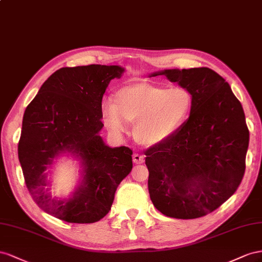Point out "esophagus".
<instances>
[{"instance_id": "obj_1", "label": "esophagus", "mask_w": 262, "mask_h": 262, "mask_svg": "<svg viewBox=\"0 0 262 262\" xmlns=\"http://www.w3.org/2000/svg\"><path fill=\"white\" fill-rule=\"evenodd\" d=\"M133 161H134V163H136V164L143 163L144 162V157L141 155H138V154H134L133 155Z\"/></svg>"}]
</instances>
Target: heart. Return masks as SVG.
Returning <instances> with one entry per match:
<instances>
[{"instance_id":"1","label":"heart","mask_w":262,"mask_h":262,"mask_svg":"<svg viewBox=\"0 0 262 262\" xmlns=\"http://www.w3.org/2000/svg\"><path fill=\"white\" fill-rule=\"evenodd\" d=\"M192 98L185 89H164L149 83H133L119 88L114 102L103 101L101 118L115 136L128 132L135 123L134 136L141 146L157 147L167 141L188 118Z\"/></svg>"}]
</instances>
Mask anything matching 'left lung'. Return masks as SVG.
Returning a JSON list of instances; mask_svg holds the SVG:
<instances>
[{"label":"left lung","instance_id":"1","mask_svg":"<svg viewBox=\"0 0 262 262\" xmlns=\"http://www.w3.org/2000/svg\"><path fill=\"white\" fill-rule=\"evenodd\" d=\"M163 76L192 98L186 122L163 144L145 152L148 190L168 217L205 216L241 184L249 144L245 113L227 82L210 68L164 69Z\"/></svg>","mask_w":262,"mask_h":262}]
</instances>
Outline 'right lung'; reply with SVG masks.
I'll use <instances>...</instances> for the list:
<instances>
[{
  "instance_id": "obj_1",
  "label": "right lung",
  "mask_w": 262,
  "mask_h": 262,
  "mask_svg": "<svg viewBox=\"0 0 262 262\" xmlns=\"http://www.w3.org/2000/svg\"><path fill=\"white\" fill-rule=\"evenodd\" d=\"M124 72L121 66L105 64L61 68L43 82L25 110L18 143L25 183L41 210L59 220H102L118 184L132 171L130 149L112 148L101 136L103 94ZM64 155L79 161V181L68 196L52 197L48 176Z\"/></svg>"
}]
</instances>
